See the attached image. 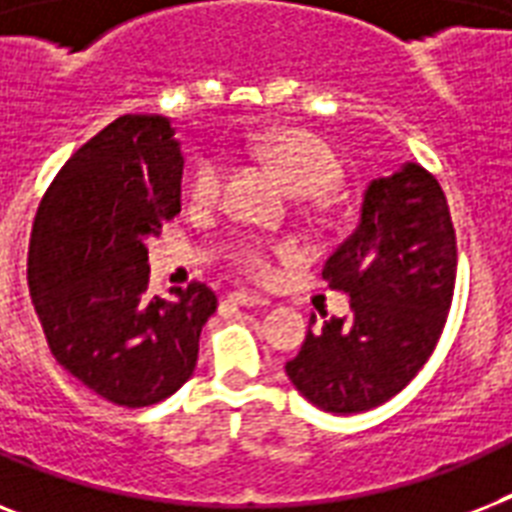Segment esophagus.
Instances as JSON below:
<instances>
[{"label":"esophagus","instance_id":"1","mask_svg":"<svg viewBox=\"0 0 512 512\" xmlns=\"http://www.w3.org/2000/svg\"><path fill=\"white\" fill-rule=\"evenodd\" d=\"M228 303L239 305V308H265L268 300L260 295H252V292H231V295H228Z\"/></svg>","mask_w":512,"mask_h":512}]
</instances>
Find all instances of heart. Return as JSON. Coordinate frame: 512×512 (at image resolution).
<instances>
[{
	"label": "heart",
	"instance_id": "obj_1",
	"mask_svg": "<svg viewBox=\"0 0 512 512\" xmlns=\"http://www.w3.org/2000/svg\"><path fill=\"white\" fill-rule=\"evenodd\" d=\"M249 151L260 162L279 172L287 188L297 196H324L340 183V164L319 138L303 130H268L249 140ZM225 167L217 159H204L196 164L188 180V199L196 207H215L223 196ZM236 263L252 279L271 276V257L268 249L257 241L241 244L236 252Z\"/></svg>",
	"mask_w": 512,
	"mask_h": 512
}]
</instances>
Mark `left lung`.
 <instances>
[{
  "mask_svg": "<svg viewBox=\"0 0 512 512\" xmlns=\"http://www.w3.org/2000/svg\"><path fill=\"white\" fill-rule=\"evenodd\" d=\"M457 239L441 185L406 162L366 185L356 231L321 279L350 297V316L308 327L287 361L292 385L324 412L356 414L412 382L436 348L452 305ZM313 324V319H311Z\"/></svg>",
  "mask_w": 512,
  "mask_h": 512,
  "instance_id": "left-lung-1",
  "label": "left lung"
}]
</instances>
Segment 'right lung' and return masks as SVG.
Segmentation results:
<instances>
[{"instance_id":"obj_1","label":"right lung","mask_w":512,"mask_h":512,"mask_svg":"<svg viewBox=\"0 0 512 512\" xmlns=\"http://www.w3.org/2000/svg\"><path fill=\"white\" fill-rule=\"evenodd\" d=\"M183 154L167 116L127 114L55 175L36 212L28 289L52 356L111 404L151 406L193 374L215 292L148 295L151 236L180 212Z\"/></svg>"}]
</instances>
